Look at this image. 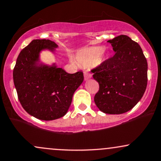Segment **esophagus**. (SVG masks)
<instances>
[{
	"instance_id": "1",
	"label": "esophagus",
	"mask_w": 161,
	"mask_h": 161,
	"mask_svg": "<svg viewBox=\"0 0 161 161\" xmlns=\"http://www.w3.org/2000/svg\"><path fill=\"white\" fill-rule=\"evenodd\" d=\"M92 77V74L91 73H84V80H87Z\"/></svg>"
}]
</instances>
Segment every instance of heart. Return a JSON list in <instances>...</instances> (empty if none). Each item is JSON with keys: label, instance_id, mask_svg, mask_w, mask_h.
Returning <instances> with one entry per match:
<instances>
[{"label": "heart", "instance_id": "heart-1", "mask_svg": "<svg viewBox=\"0 0 161 161\" xmlns=\"http://www.w3.org/2000/svg\"><path fill=\"white\" fill-rule=\"evenodd\" d=\"M103 51L104 47H103L83 49L76 55L77 62L82 66H88L99 59Z\"/></svg>", "mask_w": 161, "mask_h": 161}]
</instances>
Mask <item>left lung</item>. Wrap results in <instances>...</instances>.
Listing matches in <instances>:
<instances>
[{
  "label": "left lung",
  "mask_w": 161,
  "mask_h": 161,
  "mask_svg": "<svg viewBox=\"0 0 161 161\" xmlns=\"http://www.w3.org/2000/svg\"><path fill=\"white\" fill-rule=\"evenodd\" d=\"M114 55L91 70L99 84L94 102L100 110L120 114L142 98L147 85V62L141 46L127 35L109 40Z\"/></svg>",
  "instance_id": "8db88e82"
}]
</instances>
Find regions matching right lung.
I'll list each match as a JSON object with an SVG mask.
<instances>
[{
	"label": "right lung",
	"instance_id": "add662e5",
	"mask_svg": "<svg viewBox=\"0 0 161 161\" xmlns=\"http://www.w3.org/2000/svg\"><path fill=\"white\" fill-rule=\"evenodd\" d=\"M50 40H33L19 53L13 78L20 104L29 114L43 120L62 117L70 106L74 93L84 80L80 70L68 74L56 66L38 65L41 50L53 51Z\"/></svg>",
	"mask_w": 161,
	"mask_h": 161
}]
</instances>
